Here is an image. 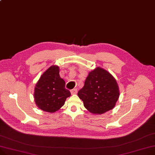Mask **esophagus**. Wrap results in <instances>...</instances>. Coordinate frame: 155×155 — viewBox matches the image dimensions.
Returning <instances> with one entry per match:
<instances>
[{"label": "esophagus", "mask_w": 155, "mask_h": 155, "mask_svg": "<svg viewBox=\"0 0 155 155\" xmlns=\"http://www.w3.org/2000/svg\"><path fill=\"white\" fill-rule=\"evenodd\" d=\"M71 94H76L77 93V89H73L70 91Z\"/></svg>", "instance_id": "esophagus-1"}]
</instances>
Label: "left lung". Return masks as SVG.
<instances>
[{"label": "left lung", "instance_id": "obj_1", "mask_svg": "<svg viewBox=\"0 0 155 155\" xmlns=\"http://www.w3.org/2000/svg\"><path fill=\"white\" fill-rule=\"evenodd\" d=\"M78 96L90 113L101 115L115 106L120 96L119 87L110 72L96 67L89 73Z\"/></svg>", "mask_w": 155, "mask_h": 155}]
</instances>
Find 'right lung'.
<instances>
[{
    "mask_svg": "<svg viewBox=\"0 0 155 155\" xmlns=\"http://www.w3.org/2000/svg\"><path fill=\"white\" fill-rule=\"evenodd\" d=\"M70 92L65 89L64 80L59 76V68L52 65L40 76L34 89L35 102L39 109L54 113L64 104Z\"/></svg>",
    "mask_w": 155,
    "mask_h": 155,
    "instance_id": "obj_1",
    "label": "right lung"
}]
</instances>
